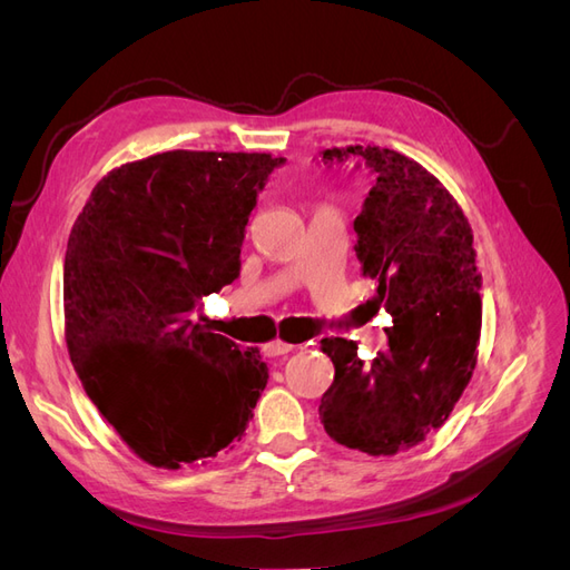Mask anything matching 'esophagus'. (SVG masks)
Returning a JSON list of instances; mask_svg holds the SVG:
<instances>
[{
	"label": "esophagus",
	"instance_id": "1",
	"mask_svg": "<svg viewBox=\"0 0 570 570\" xmlns=\"http://www.w3.org/2000/svg\"><path fill=\"white\" fill-rule=\"evenodd\" d=\"M264 350H266V354H268V356H285V354H289L292 350H295V344H287V342L275 340V342L266 344Z\"/></svg>",
	"mask_w": 570,
	"mask_h": 570
}]
</instances>
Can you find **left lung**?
Wrapping results in <instances>:
<instances>
[{"label": "left lung", "instance_id": "obj_1", "mask_svg": "<svg viewBox=\"0 0 570 570\" xmlns=\"http://www.w3.org/2000/svg\"><path fill=\"white\" fill-rule=\"evenodd\" d=\"M358 159L373 187L354 220L361 273L377 281V308L394 325L387 347L361 361L344 337L321 340L335 381L318 413L350 450L396 454L440 428L475 368L480 287L473 233L444 185L409 157L381 147L325 149V164Z\"/></svg>", "mask_w": 570, "mask_h": 570}]
</instances>
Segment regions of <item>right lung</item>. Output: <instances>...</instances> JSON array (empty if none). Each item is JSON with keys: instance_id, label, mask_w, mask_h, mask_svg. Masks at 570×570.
Here are the masks:
<instances>
[{"instance_id": "obj_1", "label": "right lung", "mask_w": 570, "mask_h": 570, "mask_svg": "<svg viewBox=\"0 0 570 570\" xmlns=\"http://www.w3.org/2000/svg\"><path fill=\"white\" fill-rule=\"evenodd\" d=\"M285 159L164 151L101 178L68 237L66 344L130 450L157 469L206 461L243 438L268 383L258 350L193 312L239 275L256 197Z\"/></svg>"}]
</instances>
